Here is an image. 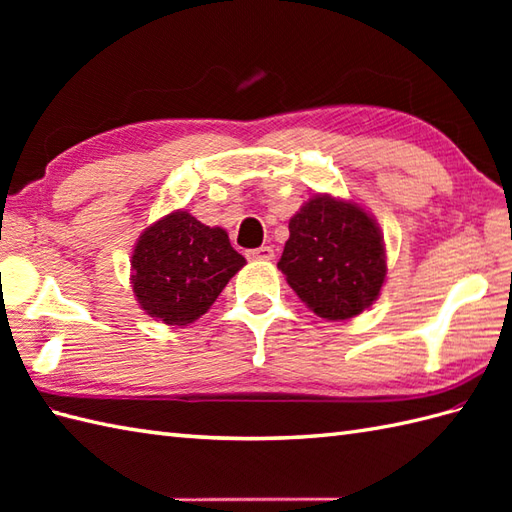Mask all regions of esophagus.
<instances>
[{
  "instance_id": "obj_1",
  "label": "esophagus",
  "mask_w": 512,
  "mask_h": 512,
  "mask_svg": "<svg viewBox=\"0 0 512 512\" xmlns=\"http://www.w3.org/2000/svg\"><path fill=\"white\" fill-rule=\"evenodd\" d=\"M246 257L253 259V262H270L275 257V250L270 246H259V248H250L246 250Z\"/></svg>"
}]
</instances>
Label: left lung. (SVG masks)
<instances>
[{"label": "left lung", "instance_id": "8db88e82", "mask_svg": "<svg viewBox=\"0 0 512 512\" xmlns=\"http://www.w3.org/2000/svg\"><path fill=\"white\" fill-rule=\"evenodd\" d=\"M277 268L306 306L345 321L372 306L385 284V244L376 220L354 202L314 195L292 217Z\"/></svg>", "mask_w": 512, "mask_h": 512}]
</instances>
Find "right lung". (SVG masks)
<instances>
[{
	"instance_id": "1",
	"label": "right lung",
	"mask_w": 512,
	"mask_h": 512,
	"mask_svg": "<svg viewBox=\"0 0 512 512\" xmlns=\"http://www.w3.org/2000/svg\"><path fill=\"white\" fill-rule=\"evenodd\" d=\"M246 259L220 226L176 211L140 235L132 255L134 295L149 317L187 325L213 306Z\"/></svg>"
}]
</instances>
